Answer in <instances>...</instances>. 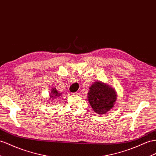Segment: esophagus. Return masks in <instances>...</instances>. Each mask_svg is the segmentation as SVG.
<instances>
[{
  "instance_id": "1",
  "label": "esophagus",
  "mask_w": 156,
  "mask_h": 156,
  "mask_svg": "<svg viewBox=\"0 0 156 156\" xmlns=\"http://www.w3.org/2000/svg\"><path fill=\"white\" fill-rule=\"evenodd\" d=\"M73 94H74V95H78L80 94V92H79V91H76V92L74 93Z\"/></svg>"
}]
</instances>
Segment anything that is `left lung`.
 <instances>
[{
	"label": "left lung",
	"instance_id": "obj_1",
	"mask_svg": "<svg viewBox=\"0 0 156 156\" xmlns=\"http://www.w3.org/2000/svg\"><path fill=\"white\" fill-rule=\"evenodd\" d=\"M116 99L115 90L105 83L98 81L90 87L88 100L95 113L102 115L108 112L113 107Z\"/></svg>",
	"mask_w": 156,
	"mask_h": 156
}]
</instances>
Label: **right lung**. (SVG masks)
<instances>
[{
	"mask_svg": "<svg viewBox=\"0 0 156 156\" xmlns=\"http://www.w3.org/2000/svg\"><path fill=\"white\" fill-rule=\"evenodd\" d=\"M51 93V94L50 98H53L52 99H53L55 98H57V97H59L60 95H61V94L58 93L57 90L56 89V88H55V87H53V88L52 89Z\"/></svg>",
	"mask_w": 156,
	"mask_h": 156,
	"instance_id": "1",
	"label": "right lung"
}]
</instances>
